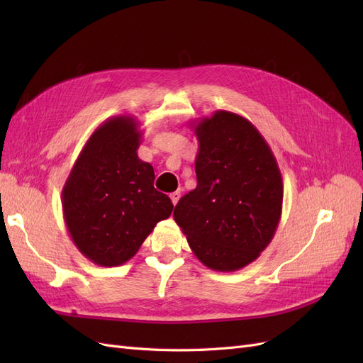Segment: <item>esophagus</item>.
<instances>
[{"label": "esophagus", "mask_w": 363, "mask_h": 363, "mask_svg": "<svg viewBox=\"0 0 363 363\" xmlns=\"http://www.w3.org/2000/svg\"><path fill=\"white\" fill-rule=\"evenodd\" d=\"M180 195H182V192L180 191H175V192H172L169 196H171V201H172V204L175 206L179 203V200H180Z\"/></svg>", "instance_id": "obj_1"}]
</instances>
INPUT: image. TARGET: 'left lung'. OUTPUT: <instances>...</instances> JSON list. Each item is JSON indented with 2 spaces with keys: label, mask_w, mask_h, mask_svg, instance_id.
Returning a JSON list of instances; mask_svg holds the SVG:
<instances>
[{
  "label": "left lung",
  "mask_w": 363,
  "mask_h": 363,
  "mask_svg": "<svg viewBox=\"0 0 363 363\" xmlns=\"http://www.w3.org/2000/svg\"><path fill=\"white\" fill-rule=\"evenodd\" d=\"M194 130L196 188L182 196L174 219L203 265L238 271L260 256L277 230L279 164L259 130L238 113L216 111Z\"/></svg>",
  "instance_id": "8db88e82"
}]
</instances>
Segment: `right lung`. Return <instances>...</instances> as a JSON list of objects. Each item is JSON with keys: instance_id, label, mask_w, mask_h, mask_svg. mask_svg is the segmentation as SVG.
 I'll use <instances>...</instances> for the list:
<instances>
[{"instance_id": "add662e5", "label": "right lung", "mask_w": 363, "mask_h": 363, "mask_svg": "<svg viewBox=\"0 0 363 363\" xmlns=\"http://www.w3.org/2000/svg\"><path fill=\"white\" fill-rule=\"evenodd\" d=\"M140 142L133 116L104 121L63 186L65 224L74 245L95 265H123L156 224L171 216L169 196L155 189V169L138 157Z\"/></svg>"}]
</instances>
